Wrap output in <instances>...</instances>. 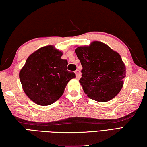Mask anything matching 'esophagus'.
I'll return each instance as SVG.
<instances>
[{
    "label": "esophagus",
    "instance_id": "obj_1",
    "mask_svg": "<svg viewBox=\"0 0 147 147\" xmlns=\"http://www.w3.org/2000/svg\"><path fill=\"white\" fill-rule=\"evenodd\" d=\"M75 74H76V79H80V77H81V73H80V71L79 70H78V69H77V70L75 71Z\"/></svg>",
    "mask_w": 147,
    "mask_h": 147
}]
</instances>
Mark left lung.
Here are the masks:
<instances>
[{"instance_id": "obj_1", "label": "left lung", "mask_w": 147, "mask_h": 147, "mask_svg": "<svg viewBox=\"0 0 147 147\" xmlns=\"http://www.w3.org/2000/svg\"><path fill=\"white\" fill-rule=\"evenodd\" d=\"M75 53L83 67L79 82L87 96L100 102L113 99L126 76V67L119 53L98 41L78 47Z\"/></svg>"}]
</instances>
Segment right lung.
<instances>
[{
  "label": "right lung",
  "instance_id": "right-lung-1",
  "mask_svg": "<svg viewBox=\"0 0 147 147\" xmlns=\"http://www.w3.org/2000/svg\"><path fill=\"white\" fill-rule=\"evenodd\" d=\"M53 46L40 48L28 58L19 73L23 90L28 97L42 106L55 103L62 96L67 83L75 78L67 70V60Z\"/></svg>",
  "mask_w": 147,
  "mask_h": 147
}]
</instances>
